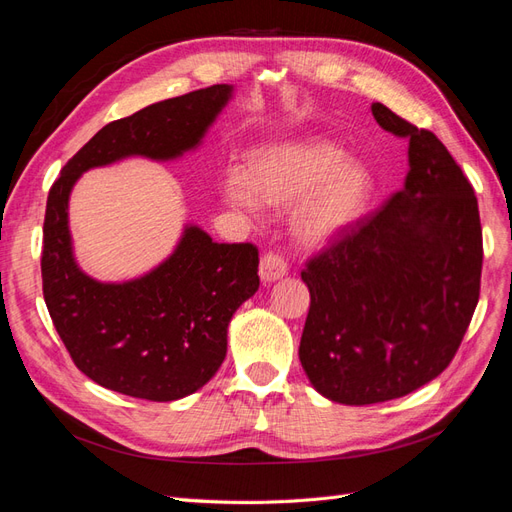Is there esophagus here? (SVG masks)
<instances>
[{"label":"esophagus","mask_w":512,"mask_h":512,"mask_svg":"<svg viewBox=\"0 0 512 512\" xmlns=\"http://www.w3.org/2000/svg\"><path fill=\"white\" fill-rule=\"evenodd\" d=\"M285 274H287V261L283 259V255L274 253V251H268L261 255V264H259L261 281L272 283L276 279H283Z\"/></svg>","instance_id":"esophagus-1"}]
</instances>
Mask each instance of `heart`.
Wrapping results in <instances>:
<instances>
[{"mask_svg": "<svg viewBox=\"0 0 512 512\" xmlns=\"http://www.w3.org/2000/svg\"><path fill=\"white\" fill-rule=\"evenodd\" d=\"M371 173L330 141H283L259 148L248 171L233 169L225 195L246 210L294 206V229L304 242H326L352 227L369 206Z\"/></svg>", "mask_w": 512, "mask_h": 512, "instance_id": "obj_1", "label": "heart"}]
</instances>
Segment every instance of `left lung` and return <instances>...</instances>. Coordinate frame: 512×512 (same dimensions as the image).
Here are the masks:
<instances>
[{"instance_id":"1","label":"left lung","mask_w":512,"mask_h":512,"mask_svg":"<svg viewBox=\"0 0 512 512\" xmlns=\"http://www.w3.org/2000/svg\"><path fill=\"white\" fill-rule=\"evenodd\" d=\"M371 111L410 141L405 186L302 270V369L345 405L399 399L440 375L470 326L483 270L478 201L446 145L382 102Z\"/></svg>"}]
</instances>
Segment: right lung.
<instances>
[{"instance_id":"add662e5","label":"right lung","mask_w":512,"mask_h":512,"mask_svg":"<svg viewBox=\"0 0 512 512\" xmlns=\"http://www.w3.org/2000/svg\"><path fill=\"white\" fill-rule=\"evenodd\" d=\"M231 96L212 85L100 128L49 191L42 227V294L72 362L102 388L148 401L193 394L221 367L227 326L259 289L251 242L218 244L186 227L173 255L128 283H98L72 257L68 197L79 175L126 156L169 160L193 150Z\"/></svg>"}]
</instances>
